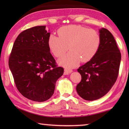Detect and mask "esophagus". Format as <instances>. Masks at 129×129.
<instances>
[{
  "mask_svg": "<svg viewBox=\"0 0 129 129\" xmlns=\"http://www.w3.org/2000/svg\"><path fill=\"white\" fill-rule=\"evenodd\" d=\"M72 72V70L71 69H64V75H68V74L71 73Z\"/></svg>",
  "mask_w": 129,
  "mask_h": 129,
  "instance_id": "1",
  "label": "esophagus"
}]
</instances>
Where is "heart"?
Instances as JSON below:
<instances>
[{
    "mask_svg": "<svg viewBox=\"0 0 129 129\" xmlns=\"http://www.w3.org/2000/svg\"><path fill=\"white\" fill-rule=\"evenodd\" d=\"M59 37L50 35L48 46L53 55L60 57L71 49L58 61L62 67L72 68L77 67L81 61H90L97 53L101 44V37L93 29L81 25H69L58 30Z\"/></svg>",
    "mask_w": 129,
    "mask_h": 129,
    "instance_id": "obj_1",
    "label": "heart"
}]
</instances>
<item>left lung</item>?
<instances>
[{
    "mask_svg": "<svg viewBox=\"0 0 129 129\" xmlns=\"http://www.w3.org/2000/svg\"><path fill=\"white\" fill-rule=\"evenodd\" d=\"M99 32L101 44L97 53L77 69L81 80L76 90L81 97L88 101L99 99L110 90L117 79L121 60L113 35L104 28Z\"/></svg>",
    "mask_w": 129,
    "mask_h": 129,
    "instance_id": "1",
    "label": "left lung"
}]
</instances>
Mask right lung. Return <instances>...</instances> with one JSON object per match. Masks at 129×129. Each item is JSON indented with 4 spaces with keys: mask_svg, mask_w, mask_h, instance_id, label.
Here are the masks:
<instances>
[{
    "mask_svg": "<svg viewBox=\"0 0 129 129\" xmlns=\"http://www.w3.org/2000/svg\"><path fill=\"white\" fill-rule=\"evenodd\" d=\"M50 32L45 25L36 26L19 35L8 65L17 90L24 97L44 102L53 94L56 82L64 73L50 53Z\"/></svg>",
    "mask_w": 129,
    "mask_h": 129,
    "instance_id": "obj_1",
    "label": "right lung"
}]
</instances>
